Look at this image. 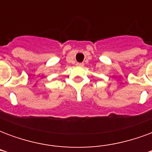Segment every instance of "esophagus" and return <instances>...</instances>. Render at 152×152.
Masks as SVG:
<instances>
[{
  "mask_svg": "<svg viewBox=\"0 0 152 152\" xmlns=\"http://www.w3.org/2000/svg\"><path fill=\"white\" fill-rule=\"evenodd\" d=\"M76 65L77 66H80V67H82V66H84V63H77Z\"/></svg>",
  "mask_w": 152,
  "mask_h": 152,
  "instance_id": "esophagus-1",
  "label": "esophagus"
}]
</instances>
